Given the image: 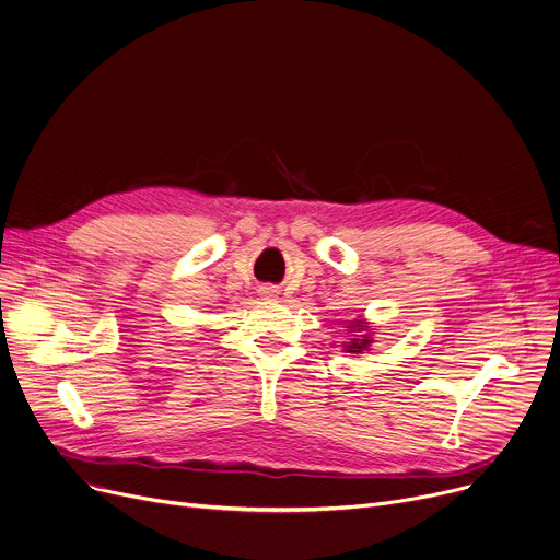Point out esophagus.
I'll return each mask as SVG.
<instances>
[{"label":"esophagus","instance_id":"1","mask_svg":"<svg viewBox=\"0 0 560 560\" xmlns=\"http://www.w3.org/2000/svg\"><path fill=\"white\" fill-rule=\"evenodd\" d=\"M278 289L276 287H271V284H265V287H260V295L262 298H267V300H273V298H278Z\"/></svg>","mask_w":560,"mask_h":560}]
</instances>
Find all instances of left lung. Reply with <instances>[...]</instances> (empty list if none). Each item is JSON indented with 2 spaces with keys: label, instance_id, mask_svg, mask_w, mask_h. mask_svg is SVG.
I'll return each instance as SVG.
<instances>
[{
  "label": "left lung",
  "instance_id": "left-lung-1",
  "mask_svg": "<svg viewBox=\"0 0 560 560\" xmlns=\"http://www.w3.org/2000/svg\"><path fill=\"white\" fill-rule=\"evenodd\" d=\"M368 323L365 320H352L350 323V329L352 331H363V334H357V338H352L350 342H346V352H350V354H363L368 348H370V342H372V336L368 334Z\"/></svg>",
  "mask_w": 560,
  "mask_h": 560
}]
</instances>
